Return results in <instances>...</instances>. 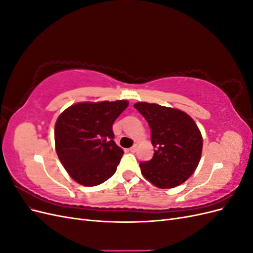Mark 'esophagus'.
<instances>
[{
	"label": "esophagus",
	"instance_id": "esophagus-1",
	"mask_svg": "<svg viewBox=\"0 0 253 253\" xmlns=\"http://www.w3.org/2000/svg\"><path fill=\"white\" fill-rule=\"evenodd\" d=\"M137 151V145L135 144V145H133L132 148H129V152H132V153H135Z\"/></svg>",
	"mask_w": 253,
	"mask_h": 253
}]
</instances>
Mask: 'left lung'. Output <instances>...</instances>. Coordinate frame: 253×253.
<instances>
[{
    "label": "left lung",
    "instance_id": "obj_1",
    "mask_svg": "<svg viewBox=\"0 0 253 253\" xmlns=\"http://www.w3.org/2000/svg\"><path fill=\"white\" fill-rule=\"evenodd\" d=\"M134 108L148 121L154 156L140 163L143 177L160 189L185 182L200 164L203 136L195 121L178 109L137 102Z\"/></svg>",
    "mask_w": 253,
    "mask_h": 253
}]
</instances>
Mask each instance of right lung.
I'll list each match as a JSON object with an SVG mask.
<instances>
[{
    "label": "right lung",
    "instance_id": "add662e5",
    "mask_svg": "<svg viewBox=\"0 0 253 253\" xmlns=\"http://www.w3.org/2000/svg\"><path fill=\"white\" fill-rule=\"evenodd\" d=\"M127 105L126 100L78 102L59 115L57 155L76 182L94 187L116 172L125 152L113 140V124Z\"/></svg>",
    "mask_w": 253,
    "mask_h": 253
}]
</instances>
